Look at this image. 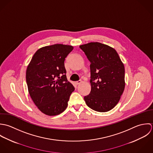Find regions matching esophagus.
I'll use <instances>...</instances> for the list:
<instances>
[{"label":"esophagus","instance_id":"1","mask_svg":"<svg viewBox=\"0 0 153 153\" xmlns=\"http://www.w3.org/2000/svg\"><path fill=\"white\" fill-rule=\"evenodd\" d=\"M82 83V82L80 81V80H79V81H77V82H74V84L76 85H79V84H80Z\"/></svg>","mask_w":153,"mask_h":153}]
</instances>
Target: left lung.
Returning a JSON list of instances; mask_svg holds the SVG:
<instances>
[{"label": "left lung", "mask_w": 153, "mask_h": 153, "mask_svg": "<svg viewBox=\"0 0 153 153\" xmlns=\"http://www.w3.org/2000/svg\"><path fill=\"white\" fill-rule=\"evenodd\" d=\"M91 62V91L84 97L94 111L105 112L119 102L125 89V67L117 51L98 42L80 45Z\"/></svg>", "instance_id": "left-lung-1"}]
</instances>
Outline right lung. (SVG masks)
Wrapping results in <instances>:
<instances>
[{
  "mask_svg": "<svg viewBox=\"0 0 153 153\" xmlns=\"http://www.w3.org/2000/svg\"><path fill=\"white\" fill-rule=\"evenodd\" d=\"M73 49L71 45L61 44L43 47L35 52L27 67L26 80L31 99L47 115L62 113L74 91L64 67L65 59Z\"/></svg>",
  "mask_w": 153,
  "mask_h": 153,
  "instance_id": "1",
  "label": "right lung"
}]
</instances>
